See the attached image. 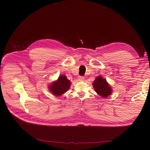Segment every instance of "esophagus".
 <instances>
[{"mask_svg":"<svg viewBox=\"0 0 150 150\" xmlns=\"http://www.w3.org/2000/svg\"><path fill=\"white\" fill-rule=\"evenodd\" d=\"M84 77L83 76H79V77H78V80L79 81H83L84 80Z\"/></svg>","mask_w":150,"mask_h":150,"instance_id":"esophagus-1","label":"esophagus"}]
</instances>
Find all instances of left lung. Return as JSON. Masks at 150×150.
Listing matches in <instances>:
<instances>
[{"label":"left lung","instance_id":"1","mask_svg":"<svg viewBox=\"0 0 150 150\" xmlns=\"http://www.w3.org/2000/svg\"><path fill=\"white\" fill-rule=\"evenodd\" d=\"M95 91L103 98H106L110 96L112 90L110 85L102 76H97L93 83Z\"/></svg>","mask_w":150,"mask_h":150}]
</instances>
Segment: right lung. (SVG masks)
Instances as JSON below:
<instances>
[{"mask_svg":"<svg viewBox=\"0 0 150 150\" xmlns=\"http://www.w3.org/2000/svg\"><path fill=\"white\" fill-rule=\"evenodd\" d=\"M71 81L65 75H60L57 80L53 82L49 87L50 91L55 96H60L65 94L71 87Z\"/></svg>","mask_w":150,"mask_h":150,"instance_id":"obj_1","label":"right lung"}]
</instances>
